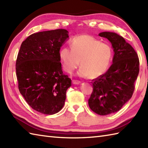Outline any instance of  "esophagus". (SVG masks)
<instances>
[{
    "label": "esophagus",
    "mask_w": 148,
    "mask_h": 148,
    "mask_svg": "<svg viewBox=\"0 0 148 148\" xmlns=\"http://www.w3.org/2000/svg\"><path fill=\"white\" fill-rule=\"evenodd\" d=\"M72 83H73L74 84H79L81 83V82L79 81L73 79V80H72Z\"/></svg>",
    "instance_id": "esophagus-1"
}]
</instances>
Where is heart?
I'll use <instances>...</instances> for the list:
<instances>
[{"label": "heart", "instance_id": "b5f03b06", "mask_svg": "<svg viewBox=\"0 0 148 148\" xmlns=\"http://www.w3.org/2000/svg\"><path fill=\"white\" fill-rule=\"evenodd\" d=\"M71 49L64 47L59 53L64 71L71 73L81 66L77 74L81 77L95 78L105 73L112 57L109 45L101 42L93 36L81 35L72 39Z\"/></svg>", "mask_w": 148, "mask_h": 148}]
</instances>
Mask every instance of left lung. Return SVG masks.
Returning <instances> with one entry per match:
<instances>
[{
    "mask_svg": "<svg viewBox=\"0 0 148 148\" xmlns=\"http://www.w3.org/2000/svg\"><path fill=\"white\" fill-rule=\"evenodd\" d=\"M99 36L111 42L114 54L108 71L92 80L88 105L94 112L104 116L119 111L131 99L139 72V60L132 46L118 34L103 32Z\"/></svg>",
    "mask_w": 148,
    "mask_h": 148,
    "instance_id": "left-lung-1",
    "label": "left lung"
}]
</instances>
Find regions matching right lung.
Here are the masks:
<instances>
[{"instance_id":"obj_1","label":"right lung","mask_w":148,"mask_h":148,"mask_svg":"<svg viewBox=\"0 0 148 148\" xmlns=\"http://www.w3.org/2000/svg\"><path fill=\"white\" fill-rule=\"evenodd\" d=\"M65 29L43 31L21 43L16 72L18 89L28 104L45 114H54L64 106L71 79L63 73L60 49L69 38Z\"/></svg>"}]
</instances>
